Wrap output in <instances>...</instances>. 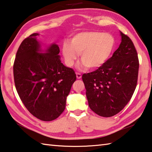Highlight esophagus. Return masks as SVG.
I'll use <instances>...</instances> for the list:
<instances>
[{"instance_id":"obj_1","label":"esophagus","mask_w":152,"mask_h":152,"mask_svg":"<svg viewBox=\"0 0 152 152\" xmlns=\"http://www.w3.org/2000/svg\"><path fill=\"white\" fill-rule=\"evenodd\" d=\"M76 78H78V79H80V78H82V75H81V74L76 72Z\"/></svg>"}]
</instances>
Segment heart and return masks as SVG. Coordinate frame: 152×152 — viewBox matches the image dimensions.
Instances as JSON below:
<instances>
[{
  "label": "heart",
  "instance_id": "heart-1",
  "mask_svg": "<svg viewBox=\"0 0 152 152\" xmlns=\"http://www.w3.org/2000/svg\"><path fill=\"white\" fill-rule=\"evenodd\" d=\"M115 47L111 35L99 31H83L76 33L62 45V55L68 66H72L80 54L81 68L96 69L109 60Z\"/></svg>",
  "mask_w": 152,
  "mask_h": 152
}]
</instances>
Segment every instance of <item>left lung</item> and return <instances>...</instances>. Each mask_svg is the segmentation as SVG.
<instances>
[{"label": "left lung", "instance_id": "left-lung-1", "mask_svg": "<svg viewBox=\"0 0 152 152\" xmlns=\"http://www.w3.org/2000/svg\"><path fill=\"white\" fill-rule=\"evenodd\" d=\"M121 42L113 56L92 72L84 74L89 107L99 116L110 117L130 101L137 86V53L132 41L120 31Z\"/></svg>", "mask_w": 152, "mask_h": 152}]
</instances>
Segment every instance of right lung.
<instances>
[{
    "label": "right lung",
    "mask_w": 152,
    "mask_h": 152,
    "mask_svg": "<svg viewBox=\"0 0 152 152\" xmlns=\"http://www.w3.org/2000/svg\"><path fill=\"white\" fill-rule=\"evenodd\" d=\"M38 35L33 33L20 43L13 66L14 80L27 110L37 119L50 121L65 109L76 76L61 62L58 45L51 43L43 49Z\"/></svg>",
    "instance_id": "right-lung-1"
}]
</instances>
